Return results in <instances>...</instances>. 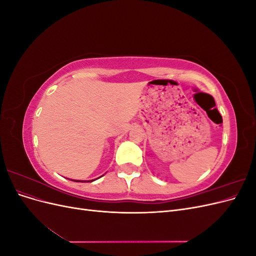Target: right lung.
Returning a JSON list of instances; mask_svg holds the SVG:
<instances>
[{
  "label": "right lung",
  "instance_id": "obj_1",
  "mask_svg": "<svg viewBox=\"0 0 256 256\" xmlns=\"http://www.w3.org/2000/svg\"><path fill=\"white\" fill-rule=\"evenodd\" d=\"M90 182H92V180H90Z\"/></svg>",
  "mask_w": 256,
  "mask_h": 256
}]
</instances>
